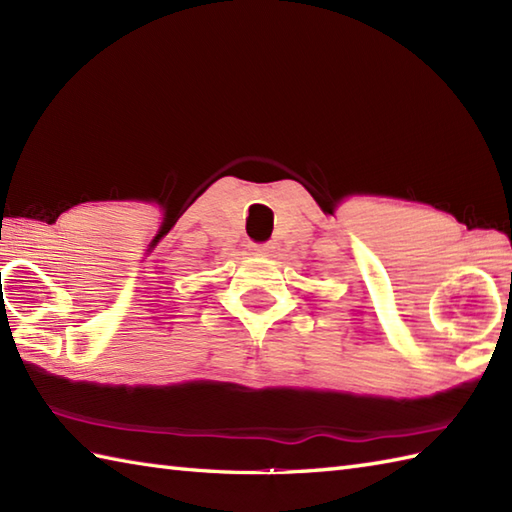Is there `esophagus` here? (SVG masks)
I'll list each match as a JSON object with an SVG mask.
<instances>
[{"instance_id": "obj_1", "label": "esophagus", "mask_w": 512, "mask_h": 512, "mask_svg": "<svg viewBox=\"0 0 512 512\" xmlns=\"http://www.w3.org/2000/svg\"><path fill=\"white\" fill-rule=\"evenodd\" d=\"M273 244L270 242H264V244H250V253L253 255H270L273 253Z\"/></svg>"}]
</instances>
